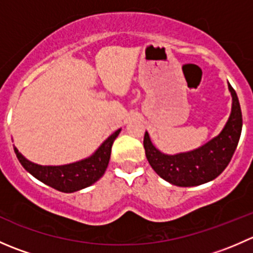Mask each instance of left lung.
<instances>
[{
	"label": "left lung",
	"instance_id": "obj_1",
	"mask_svg": "<svg viewBox=\"0 0 253 253\" xmlns=\"http://www.w3.org/2000/svg\"><path fill=\"white\" fill-rule=\"evenodd\" d=\"M233 98L231 112L220 133L190 152L165 154L160 152L145 132L143 145L145 157L155 172L171 185L192 187L218 177L233 158L242 129V114L236 91L228 83Z\"/></svg>",
	"mask_w": 253,
	"mask_h": 253
}]
</instances>
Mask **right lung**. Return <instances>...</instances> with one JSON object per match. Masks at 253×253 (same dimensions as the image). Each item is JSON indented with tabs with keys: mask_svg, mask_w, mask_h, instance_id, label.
<instances>
[{
	"mask_svg": "<svg viewBox=\"0 0 253 253\" xmlns=\"http://www.w3.org/2000/svg\"><path fill=\"white\" fill-rule=\"evenodd\" d=\"M120 132L121 128L108 137L90 157L71 164L39 165L28 160L16 147L14 153L22 167L35 178L61 192L72 193L89 187L104 175L110 160L112 143Z\"/></svg>",
	"mask_w": 253,
	"mask_h": 253,
	"instance_id": "1",
	"label": "right lung"
}]
</instances>
